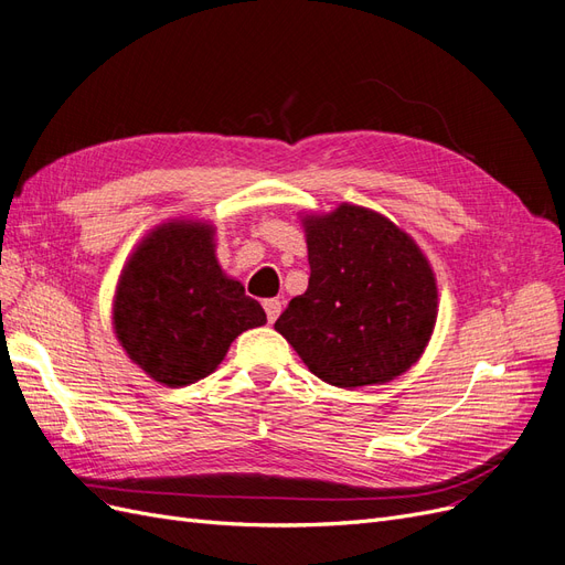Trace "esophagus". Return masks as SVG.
I'll return each instance as SVG.
<instances>
[{"instance_id": "1", "label": "esophagus", "mask_w": 565, "mask_h": 565, "mask_svg": "<svg viewBox=\"0 0 565 565\" xmlns=\"http://www.w3.org/2000/svg\"><path fill=\"white\" fill-rule=\"evenodd\" d=\"M264 311H266L268 322H276V318H278L280 311H282V301H280V299H266V301H264Z\"/></svg>"}]
</instances>
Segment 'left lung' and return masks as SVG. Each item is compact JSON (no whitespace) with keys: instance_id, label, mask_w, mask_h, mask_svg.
Listing matches in <instances>:
<instances>
[{"instance_id":"8db88e82","label":"left lung","mask_w":565,"mask_h":565,"mask_svg":"<svg viewBox=\"0 0 565 565\" xmlns=\"http://www.w3.org/2000/svg\"><path fill=\"white\" fill-rule=\"evenodd\" d=\"M311 278L276 330L309 370L339 388L384 384L429 344L438 292L413 237L377 212L341 204L306 216Z\"/></svg>"}]
</instances>
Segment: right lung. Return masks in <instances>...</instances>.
Segmentation results:
<instances>
[{"mask_svg": "<svg viewBox=\"0 0 565 565\" xmlns=\"http://www.w3.org/2000/svg\"><path fill=\"white\" fill-rule=\"evenodd\" d=\"M214 228L172 221L136 247L117 285L119 344L152 380L185 386L224 361L237 334L266 322L262 303L221 270Z\"/></svg>", "mask_w": 565, "mask_h": 565, "instance_id": "right-lung-1", "label": "right lung"}]
</instances>
